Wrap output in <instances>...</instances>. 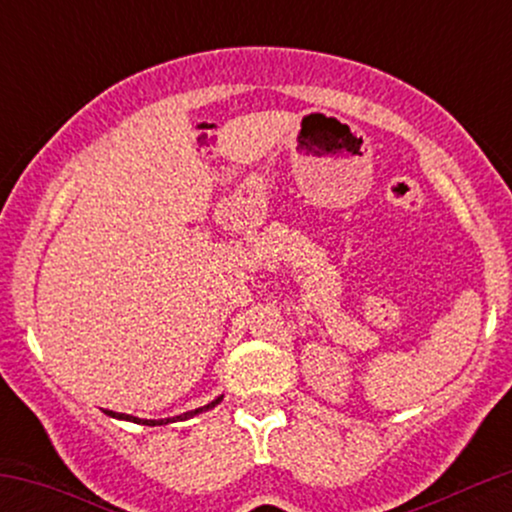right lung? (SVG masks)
<instances>
[{
    "label": "right lung",
    "mask_w": 512,
    "mask_h": 512,
    "mask_svg": "<svg viewBox=\"0 0 512 512\" xmlns=\"http://www.w3.org/2000/svg\"><path fill=\"white\" fill-rule=\"evenodd\" d=\"M223 399V395L221 397H216L214 402H209V404H204V407H199V409H192V411H185V414H180V416H173V419H137V416H129V414H117V411H110V409H105V414L108 416H113V419H122V421H132V424H142V426H163V424H170V421H185V419H192V416H197V414H202V411H209V409H214L216 404H219Z\"/></svg>",
    "instance_id": "add662e5"
}]
</instances>
